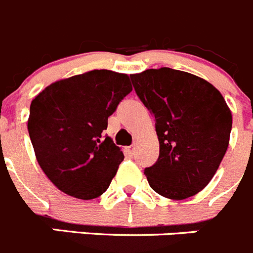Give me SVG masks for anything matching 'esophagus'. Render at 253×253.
<instances>
[{"label": "esophagus", "instance_id": "obj_1", "mask_svg": "<svg viewBox=\"0 0 253 253\" xmlns=\"http://www.w3.org/2000/svg\"><path fill=\"white\" fill-rule=\"evenodd\" d=\"M134 152H135V147H134V145L126 147V153H128L129 155H134Z\"/></svg>", "mask_w": 253, "mask_h": 253}]
</instances>
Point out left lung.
<instances>
[{
    "label": "left lung",
    "instance_id": "8db88e82",
    "mask_svg": "<svg viewBox=\"0 0 253 253\" xmlns=\"http://www.w3.org/2000/svg\"><path fill=\"white\" fill-rule=\"evenodd\" d=\"M136 95L154 115L159 157L144 174L153 191L185 199L211 182L228 148L232 114L207 80L170 68L130 75Z\"/></svg>",
    "mask_w": 253,
    "mask_h": 253
}]
</instances>
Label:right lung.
Here are the masks:
<instances>
[{"instance_id": "1", "label": "right lung", "mask_w": 253, "mask_h": 253, "mask_svg": "<svg viewBox=\"0 0 253 253\" xmlns=\"http://www.w3.org/2000/svg\"><path fill=\"white\" fill-rule=\"evenodd\" d=\"M131 90L129 75L103 69L55 81L35 96L30 139L41 169L60 191L87 201L108 189L124 154L103 130Z\"/></svg>"}]
</instances>
